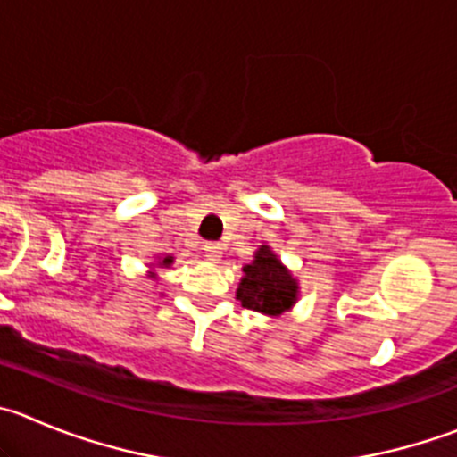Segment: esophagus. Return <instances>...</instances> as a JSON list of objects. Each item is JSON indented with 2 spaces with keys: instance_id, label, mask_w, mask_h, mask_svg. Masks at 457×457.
Instances as JSON below:
<instances>
[{
  "instance_id": "esophagus-1",
  "label": "esophagus",
  "mask_w": 457,
  "mask_h": 457,
  "mask_svg": "<svg viewBox=\"0 0 457 457\" xmlns=\"http://www.w3.org/2000/svg\"><path fill=\"white\" fill-rule=\"evenodd\" d=\"M204 253H206L208 260L217 262V260L221 258V245L220 242H206V245H204Z\"/></svg>"
}]
</instances>
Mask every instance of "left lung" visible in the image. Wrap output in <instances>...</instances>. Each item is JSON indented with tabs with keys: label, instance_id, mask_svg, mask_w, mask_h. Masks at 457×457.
<instances>
[{
	"label": "left lung",
	"instance_id": "obj_1",
	"mask_svg": "<svg viewBox=\"0 0 457 457\" xmlns=\"http://www.w3.org/2000/svg\"><path fill=\"white\" fill-rule=\"evenodd\" d=\"M245 278L237 287V301L246 310L267 316H280L298 301V280L278 260L271 246L262 245L253 255V262L245 264Z\"/></svg>",
	"mask_w": 457,
	"mask_h": 457
}]
</instances>
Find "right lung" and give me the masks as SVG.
<instances>
[{"label": "right lung", "instance_id": "add662e5", "mask_svg": "<svg viewBox=\"0 0 457 457\" xmlns=\"http://www.w3.org/2000/svg\"><path fill=\"white\" fill-rule=\"evenodd\" d=\"M159 264H161V267H170V264H172V255H166V258H163V260H159Z\"/></svg>", "mask_w": 457, "mask_h": 457}]
</instances>
